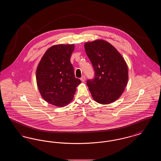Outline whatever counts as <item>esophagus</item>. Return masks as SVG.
Here are the masks:
<instances>
[{
	"instance_id": "esophagus-1",
	"label": "esophagus",
	"mask_w": 161,
	"mask_h": 161,
	"mask_svg": "<svg viewBox=\"0 0 161 161\" xmlns=\"http://www.w3.org/2000/svg\"><path fill=\"white\" fill-rule=\"evenodd\" d=\"M80 80L82 81V82H84L85 81V80H86V77L85 76H83V77H81V78H80Z\"/></svg>"
}]
</instances>
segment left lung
<instances>
[{
  "instance_id": "1",
  "label": "left lung",
  "mask_w": 161,
  "mask_h": 161,
  "mask_svg": "<svg viewBox=\"0 0 161 161\" xmlns=\"http://www.w3.org/2000/svg\"><path fill=\"white\" fill-rule=\"evenodd\" d=\"M86 53L92 63L95 77L87 80L92 97L107 104L118 100L128 81V68L122 55L111 44L97 40L85 43Z\"/></svg>"
}]
</instances>
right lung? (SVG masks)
Listing matches in <instances>:
<instances>
[{
    "label": "right lung",
    "instance_id": "add662e5",
    "mask_svg": "<svg viewBox=\"0 0 161 161\" xmlns=\"http://www.w3.org/2000/svg\"><path fill=\"white\" fill-rule=\"evenodd\" d=\"M74 45H58L49 47L38 64L36 80L43 98L55 106L63 107L74 98L81 81L75 77L70 61Z\"/></svg>",
    "mask_w": 161,
    "mask_h": 161
}]
</instances>
